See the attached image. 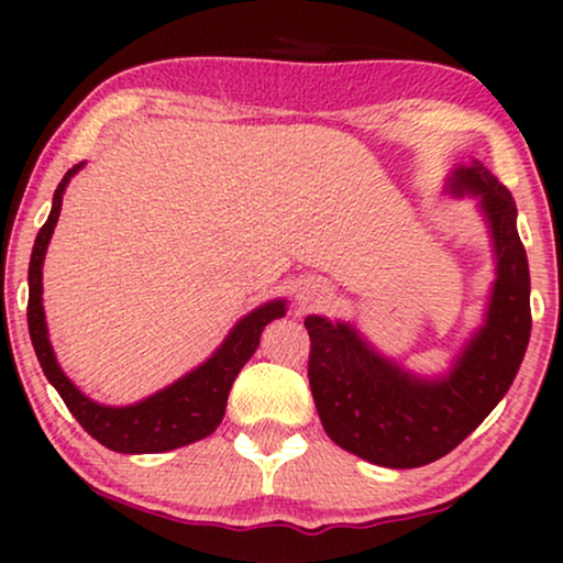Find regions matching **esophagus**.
I'll list each match as a JSON object with an SVG mask.
<instances>
[{
	"label": "esophagus",
	"mask_w": 563,
	"mask_h": 563,
	"mask_svg": "<svg viewBox=\"0 0 563 563\" xmlns=\"http://www.w3.org/2000/svg\"><path fill=\"white\" fill-rule=\"evenodd\" d=\"M328 299H331V290H328L325 283L314 280V277H309V280L299 283V294H296V301H299L301 309H314V307H322Z\"/></svg>",
	"instance_id": "esophagus-1"
}]
</instances>
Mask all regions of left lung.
Segmentation results:
<instances>
[{"label": "left lung", "instance_id": "left-lung-1", "mask_svg": "<svg viewBox=\"0 0 563 563\" xmlns=\"http://www.w3.org/2000/svg\"><path fill=\"white\" fill-rule=\"evenodd\" d=\"M444 192L479 198L495 254L484 320L448 373H410L349 322L320 314L303 320L312 341L309 386L322 429L339 448L384 468H418L455 450L506 397L532 331L516 200L476 158L452 169Z\"/></svg>", "mask_w": 563, "mask_h": 563}]
</instances>
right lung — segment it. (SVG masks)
Listing matches in <instances>:
<instances>
[{
	"label": "right lung",
	"instance_id": "add662e5",
	"mask_svg": "<svg viewBox=\"0 0 563 563\" xmlns=\"http://www.w3.org/2000/svg\"><path fill=\"white\" fill-rule=\"evenodd\" d=\"M84 166L76 164L74 169L66 172V177L57 185L53 198V211H49L47 222L38 230L34 251H31L29 264V333L31 344L42 365L44 376L55 386L57 394L74 418L84 426L89 437L106 444L113 452H126V455H145V452H169L185 444L198 442V439L209 437L222 423L228 397L241 367L249 363L251 354L260 346L262 331L267 322L286 314V299H275L256 307L232 325L228 339L219 344L206 363L192 367L183 378L166 386L151 397L140 399L134 405L113 407L100 405L89 399L79 386L70 380L63 367L57 365V357L49 344L47 320H44L42 307V267L44 254H47L49 238H53L57 217H60L63 192L76 172Z\"/></svg>",
	"mask_w": 563,
	"mask_h": 563
}]
</instances>
